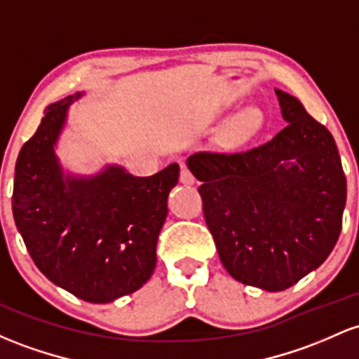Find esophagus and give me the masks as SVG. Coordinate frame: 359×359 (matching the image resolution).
Returning <instances> with one entry per match:
<instances>
[{"instance_id":"34e87169","label":"esophagus","mask_w":359,"mask_h":359,"mask_svg":"<svg viewBox=\"0 0 359 359\" xmlns=\"http://www.w3.org/2000/svg\"><path fill=\"white\" fill-rule=\"evenodd\" d=\"M180 182L186 184V186H192V184H196V177L192 175V172L189 168L182 167V170H180Z\"/></svg>"}]
</instances>
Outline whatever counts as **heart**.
<instances>
[{
	"instance_id": "obj_1",
	"label": "heart",
	"mask_w": 359,
	"mask_h": 359,
	"mask_svg": "<svg viewBox=\"0 0 359 359\" xmlns=\"http://www.w3.org/2000/svg\"><path fill=\"white\" fill-rule=\"evenodd\" d=\"M264 116L261 109L257 107H247L235 117L233 121L228 124L226 131H224V140L230 144H238L247 141L249 137L257 135L262 129Z\"/></svg>"
}]
</instances>
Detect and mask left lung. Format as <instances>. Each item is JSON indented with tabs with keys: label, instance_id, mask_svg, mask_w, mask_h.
Masks as SVG:
<instances>
[{
	"label": "left lung",
	"instance_id": "obj_1",
	"mask_svg": "<svg viewBox=\"0 0 359 359\" xmlns=\"http://www.w3.org/2000/svg\"><path fill=\"white\" fill-rule=\"evenodd\" d=\"M283 119L273 140L245 151H201L203 212L231 278L283 291L317 269L339 238L346 177L336 141L298 98L276 90Z\"/></svg>",
	"mask_w": 359,
	"mask_h": 359
}]
</instances>
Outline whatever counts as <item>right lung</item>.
<instances>
[{
    "label": "right lung",
    "instance_id": "obj_1",
    "mask_svg": "<svg viewBox=\"0 0 359 359\" xmlns=\"http://www.w3.org/2000/svg\"><path fill=\"white\" fill-rule=\"evenodd\" d=\"M69 95L46 109L15 165L13 218L30 257L54 285L90 303L140 290L156 266V242L179 165L133 177L110 165L97 175L62 173L54 153Z\"/></svg>",
    "mask_w": 359,
    "mask_h": 359
}]
</instances>
